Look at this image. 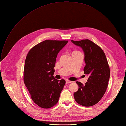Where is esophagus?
Instances as JSON below:
<instances>
[{
    "instance_id": "esophagus-1",
    "label": "esophagus",
    "mask_w": 126,
    "mask_h": 126,
    "mask_svg": "<svg viewBox=\"0 0 126 126\" xmlns=\"http://www.w3.org/2000/svg\"><path fill=\"white\" fill-rule=\"evenodd\" d=\"M72 81H70V80H66V84H68V83H71Z\"/></svg>"
}]
</instances>
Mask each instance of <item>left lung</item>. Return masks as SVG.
Returning <instances> with one entry per match:
<instances>
[{"mask_svg":"<svg viewBox=\"0 0 126 126\" xmlns=\"http://www.w3.org/2000/svg\"><path fill=\"white\" fill-rule=\"evenodd\" d=\"M71 41L83 49L86 63L84 72L89 76L84 85L76 82L79 89L74 93V99L82 106L90 107L99 102L106 91L110 78V67L105 53L98 45L89 39Z\"/></svg>","mask_w":126,"mask_h":126,"instance_id":"left-lung-1","label":"left lung"}]
</instances>
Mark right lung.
<instances>
[{
  "label": "right lung",
  "mask_w": 126,
  "mask_h": 126,
  "mask_svg": "<svg viewBox=\"0 0 126 126\" xmlns=\"http://www.w3.org/2000/svg\"><path fill=\"white\" fill-rule=\"evenodd\" d=\"M67 40H46L33 47L26 57L23 80L33 101L40 107L49 109L58 102L66 83L53 76L59 52Z\"/></svg>",
  "instance_id": "add662e5"
}]
</instances>
